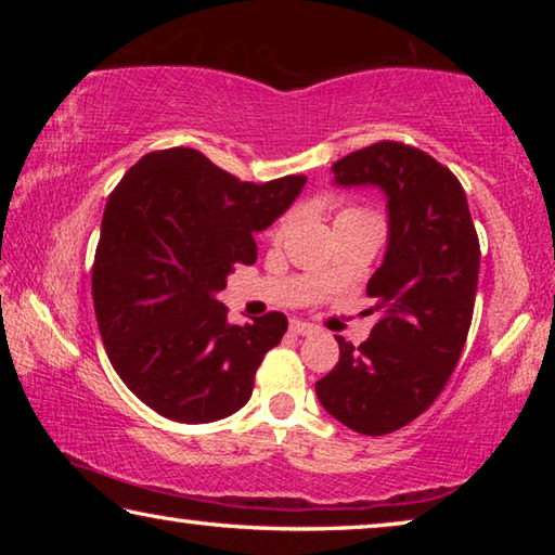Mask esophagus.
<instances>
[{
    "instance_id": "1",
    "label": "esophagus",
    "mask_w": 555,
    "mask_h": 555,
    "mask_svg": "<svg viewBox=\"0 0 555 555\" xmlns=\"http://www.w3.org/2000/svg\"><path fill=\"white\" fill-rule=\"evenodd\" d=\"M288 327H291V333H296V335H311V333H315V327L311 323L298 321V318H294Z\"/></svg>"
}]
</instances>
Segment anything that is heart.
Listing matches in <instances>:
<instances>
[{
    "mask_svg": "<svg viewBox=\"0 0 555 555\" xmlns=\"http://www.w3.org/2000/svg\"><path fill=\"white\" fill-rule=\"evenodd\" d=\"M345 215H372V212L362 210V208H345V210H340V215H337V218H345ZM288 222H291V218H284V220H281V222L276 224V230L271 232V237H274V240H281V237H284V232H286V228H288Z\"/></svg>",
    "mask_w": 555,
    "mask_h": 555,
    "instance_id": "heart-1",
    "label": "heart"
}]
</instances>
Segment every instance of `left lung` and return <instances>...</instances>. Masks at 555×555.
Instances as JSON below:
<instances>
[{"label":"left lung","mask_w":555,"mask_h":555,"mask_svg":"<svg viewBox=\"0 0 555 555\" xmlns=\"http://www.w3.org/2000/svg\"><path fill=\"white\" fill-rule=\"evenodd\" d=\"M335 183L379 185L389 205V247L367 296L379 313L360 347L315 393L325 411L362 436H384L421 416L453 374L473 323L480 240L463 185L416 146L377 142L333 164Z\"/></svg>","instance_id":"8db88e82"}]
</instances>
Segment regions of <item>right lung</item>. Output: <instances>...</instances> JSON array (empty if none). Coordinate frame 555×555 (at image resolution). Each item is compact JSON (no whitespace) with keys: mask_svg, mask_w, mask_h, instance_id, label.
Here are the masks:
<instances>
[{"mask_svg":"<svg viewBox=\"0 0 555 555\" xmlns=\"http://www.w3.org/2000/svg\"><path fill=\"white\" fill-rule=\"evenodd\" d=\"M306 176L240 181L195 149L139 158L109 193L92 264V304L112 367L149 409L181 424L240 411L288 321L230 325L218 294L255 264V232L296 201Z\"/></svg>","mask_w":555,"mask_h":555,"instance_id":"right-lung-1","label":"right lung"}]
</instances>
